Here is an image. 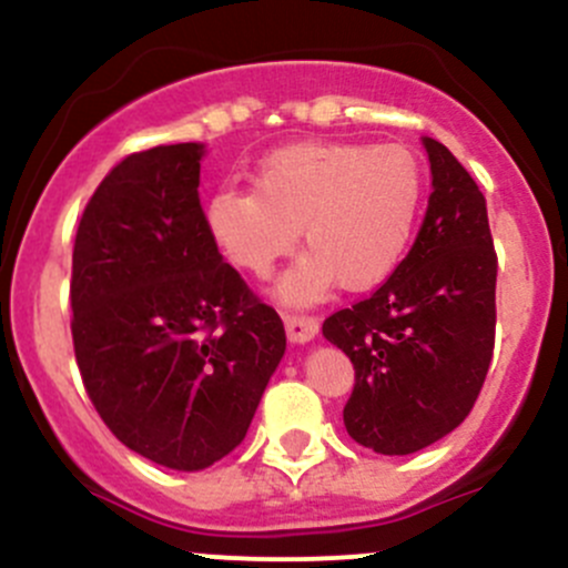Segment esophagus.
I'll use <instances>...</instances> for the list:
<instances>
[{
	"label": "esophagus",
	"instance_id": "esophagus-1",
	"mask_svg": "<svg viewBox=\"0 0 568 568\" xmlns=\"http://www.w3.org/2000/svg\"><path fill=\"white\" fill-rule=\"evenodd\" d=\"M285 335L291 343H311L318 335V321L313 316H285Z\"/></svg>",
	"mask_w": 568,
	"mask_h": 568
}]
</instances>
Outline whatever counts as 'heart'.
Returning a JSON list of instances; mask_svg holds the SVG:
<instances>
[{
	"label": "heart",
	"instance_id": "b5f03b06",
	"mask_svg": "<svg viewBox=\"0 0 568 568\" xmlns=\"http://www.w3.org/2000/svg\"><path fill=\"white\" fill-rule=\"evenodd\" d=\"M423 192L420 162L400 145L296 142L257 162L252 192H216L205 227L222 255L255 277L294 250L302 227L311 252L277 294L307 305L335 280L368 291L390 277L415 236Z\"/></svg>",
	"mask_w": 568,
	"mask_h": 568
}]
</instances>
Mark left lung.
Segmentation results:
<instances>
[{
  "mask_svg": "<svg viewBox=\"0 0 568 568\" xmlns=\"http://www.w3.org/2000/svg\"><path fill=\"white\" fill-rule=\"evenodd\" d=\"M432 194L409 255L321 332L354 365L343 423L354 443L406 456L469 415L495 348L497 255L486 200L443 142L423 136Z\"/></svg>",
  "mask_w": 568,
  "mask_h": 568,
  "instance_id": "8db88e82",
  "label": "left lung"
}]
</instances>
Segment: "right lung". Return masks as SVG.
<instances>
[{
    "mask_svg": "<svg viewBox=\"0 0 568 568\" xmlns=\"http://www.w3.org/2000/svg\"><path fill=\"white\" fill-rule=\"evenodd\" d=\"M205 145L131 153L73 244V352L109 432L170 469H205L244 437L285 354L283 321L222 261L200 205Z\"/></svg>",
    "mask_w": 568,
    "mask_h": 568,
    "instance_id": "add662e5",
    "label": "right lung"
}]
</instances>
